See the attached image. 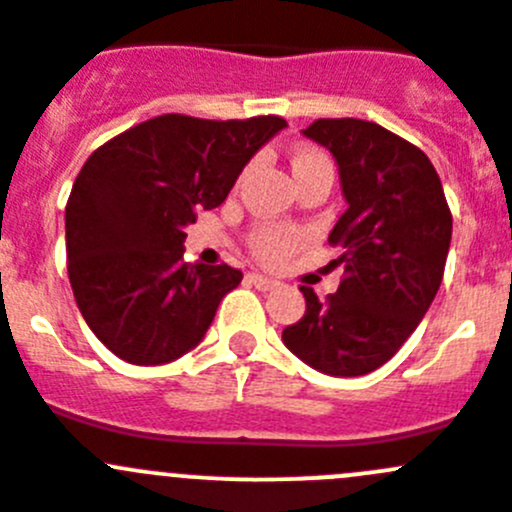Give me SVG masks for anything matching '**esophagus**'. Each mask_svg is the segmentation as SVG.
Segmentation results:
<instances>
[{
    "label": "esophagus",
    "instance_id": "obj_1",
    "mask_svg": "<svg viewBox=\"0 0 512 512\" xmlns=\"http://www.w3.org/2000/svg\"><path fill=\"white\" fill-rule=\"evenodd\" d=\"M248 281H251V284L256 289H264V292H266V289H274L276 284H279V281H276V279L259 274V271H251V274H248Z\"/></svg>",
    "mask_w": 512,
    "mask_h": 512
}]
</instances>
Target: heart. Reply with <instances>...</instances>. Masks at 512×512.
Wrapping results in <instances>:
<instances>
[{"label":"heart","instance_id":"b5f03b06","mask_svg":"<svg viewBox=\"0 0 512 512\" xmlns=\"http://www.w3.org/2000/svg\"><path fill=\"white\" fill-rule=\"evenodd\" d=\"M322 167H332L330 159L312 147H299L292 152V172L294 177H304ZM248 248L259 261L264 264H279V261L289 259L294 251L304 243V233L289 223H256L246 236Z\"/></svg>","mask_w":512,"mask_h":512}]
</instances>
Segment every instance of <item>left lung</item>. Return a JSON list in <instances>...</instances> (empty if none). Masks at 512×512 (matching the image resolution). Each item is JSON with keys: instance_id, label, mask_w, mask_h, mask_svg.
I'll return each instance as SVG.
<instances>
[{"instance_id": "obj_1", "label": "left lung", "mask_w": 512, "mask_h": 512, "mask_svg": "<svg viewBox=\"0 0 512 512\" xmlns=\"http://www.w3.org/2000/svg\"><path fill=\"white\" fill-rule=\"evenodd\" d=\"M304 137L332 152L348 210L330 233L345 266L327 299L302 289L307 312L281 340L327 375L381 368L424 320L452 241L442 180L419 147L363 119H317Z\"/></svg>"}]
</instances>
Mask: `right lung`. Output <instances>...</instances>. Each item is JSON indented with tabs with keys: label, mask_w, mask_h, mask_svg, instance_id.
Here are the masks:
<instances>
[{
	"label": "right lung",
	"mask_w": 512,
	"mask_h": 512,
	"mask_svg": "<svg viewBox=\"0 0 512 512\" xmlns=\"http://www.w3.org/2000/svg\"><path fill=\"white\" fill-rule=\"evenodd\" d=\"M281 116L164 114L121 131L78 172L65 205L68 279L83 320L121 360L162 365L208 332L241 284L228 264L182 261L185 225L228 198Z\"/></svg>",
	"instance_id": "right-lung-1"
}]
</instances>
